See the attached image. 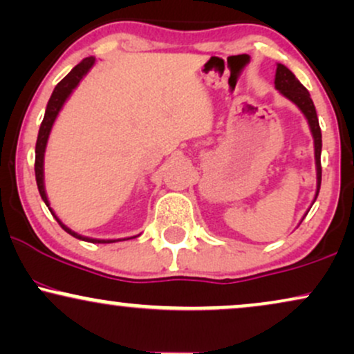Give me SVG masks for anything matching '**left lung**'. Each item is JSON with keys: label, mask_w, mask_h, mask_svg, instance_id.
<instances>
[{"label": "left lung", "mask_w": 354, "mask_h": 354, "mask_svg": "<svg viewBox=\"0 0 354 354\" xmlns=\"http://www.w3.org/2000/svg\"><path fill=\"white\" fill-rule=\"evenodd\" d=\"M274 86L277 91L281 93L284 97H288L289 101H292L299 109L302 111V114L306 115L308 127H310L312 137H314V150H315V168H317V191L314 203L319 196L320 191V183H322V165H320V153H322V132L319 125V118H317V111L314 106V101L310 100V95L306 89V86L299 82L296 75L290 71L288 66L283 64H277L276 68V78H274Z\"/></svg>", "instance_id": "left-lung-1"}]
</instances>
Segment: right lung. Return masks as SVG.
<instances>
[{
	"label": "right lung",
	"instance_id": "right-lung-1",
	"mask_svg": "<svg viewBox=\"0 0 354 354\" xmlns=\"http://www.w3.org/2000/svg\"><path fill=\"white\" fill-rule=\"evenodd\" d=\"M96 58L95 57H86L83 58L80 64L75 66L73 70L70 71L66 77L62 80L60 83L57 84L55 89H53L50 100L47 102V109H46V115H44V120L42 124H40V129H39V136H37V144H35V181H37V187H39V192H40V198H42L44 203L48 207V210L52 212V216L55 217V221L58 222V225L64 229L66 234H70L71 236H75V239L78 240H83V241H89V243H114V241H119V240H100V239H89V236H83V235H78L77 232H73L68 227L65 225L64 222L60 221L55 216V212L50 209V203H48L47 199V192H46V186H44V155H46V147H47V140H48V136H50V131H52V125L55 122L58 113H60V109L64 107L65 101L68 100L71 93H73V89L78 86L80 82H82L84 75L88 73L89 70H91V66L95 65ZM125 240V239H124ZM129 240V239H127Z\"/></svg>",
	"mask_w": 354,
	"mask_h": 354
}]
</instances>
